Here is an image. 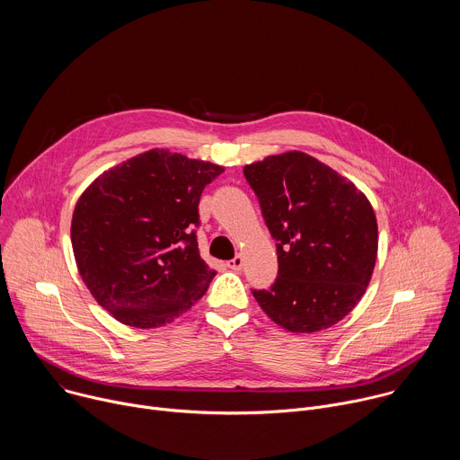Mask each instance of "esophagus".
<instances>
[{
  "mask_svg": "<svg viewBox=\"0 0 460 460\" xmlns=\"http://www.w3.org/2000/svg\"><path fill=\"white\" fill-rule=\"evenodd\" d=\"M242 266H243V258H242L240 254H236L233 260H229V261H227V268H229V270H233V271H240V270H242Z\"/></svg>",
  "mask_w": 460,
  "mask_h": 460,
  "instance_id": "1",
  "label": "esophagus"
}]
</instances>
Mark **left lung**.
Here are the masks:
<instances>
[{
    "label": "left lung",
    "instance_id": "8db88e82",
    "mask_svg": "<svg viewBox=\"0 0 460 460\" xmlns=\"http://www.w3.org/2000/svg\"><path fill=\"white\" fill-rule=\"evenodd\" d=\"M277 240L279 275L251 289L271 320L313 333L342 320L362 298L376 260V218L349 180L291 151L243 167Z\"/></svg>",
    "mask_w": 460,
    "mask_h": 460
}]
</instances>
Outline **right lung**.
I'll list each match as a JSON object with an SVG mask.
<instances>
[{
	"label": "right lung",
	"mask_w": 460,
	"mask_h": 460,
	"mask_svg": "<svg viewBox=\"0 0 460 460\" xmlns=\"http://www.w3.org/2000/svg\"><path fill=\"white\" fill-rule=\"evenodd\" d=\"M224 167L147 151L96 178L75 208L71 242L96 302L130 327L172 322L217 275L200 256L202 190Z\"/></svg>",
	"instance_id": "1"
}]
</instances>
